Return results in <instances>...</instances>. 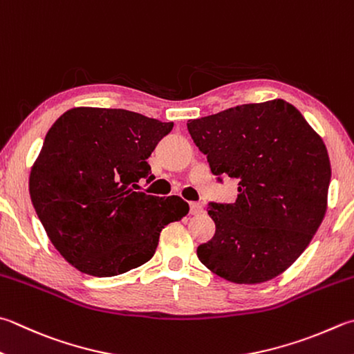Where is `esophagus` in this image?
I'll list each match as a JSON object with an SVG mask.
<instances>
[{
	"instance_id": "1",
	"label": "esophagus",
	"mask_w": 354,
	"mask_h": 354,
	"mask_svg": "<svg viewBox=\"0 0 354 354\" xmlns=\"http://www.w3.org/2000/svg\"><path fill=\"white\" fill-rule=\"evenodd\" d=\"M189 212H191L192 216H198V214H202V212H203V206L200 205V203L191 202V203H189Z\"/></svg>"
}]
</instances>
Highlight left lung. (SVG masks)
Here are the masks:
<instances>
[{"instance_id":"obj_1","label":"left lung","mask_w":354,"mask_h":354,"mask_svg":"<svg viewBox=\"0 0 354 354\" xmlns=\"http://www.w3.org/2000/svg\"><path fill=\"white\" fill-rule=\"evenodd\" d=\"M188 131L234 203H209L216 234L197 248L206 268L234 283L271 281L296 262L321 226L331 166L322 138L285 100L240 104L189 120Z\"/></svg>"}]
</instances>
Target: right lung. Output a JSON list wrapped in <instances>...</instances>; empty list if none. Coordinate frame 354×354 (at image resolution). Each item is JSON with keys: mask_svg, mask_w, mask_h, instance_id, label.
<instances>
[{"mask_svg": "<svg viewBox=\"0 0 354 354\" xmlns=\"http://www.w3.org/2000/svg\"><path fill=\"white\" fill-rule=\"evenodd\" d=\"M174 123L124 109L73 108L46 134L29 192L52 245L84 274L112 277L154 256L160 232L189 206L145 194L149 158Z\"/></svg>", "mask_w": 354, "mask_h": 354, "instance_id": "1", "label": "right lung"}]
</instances>
